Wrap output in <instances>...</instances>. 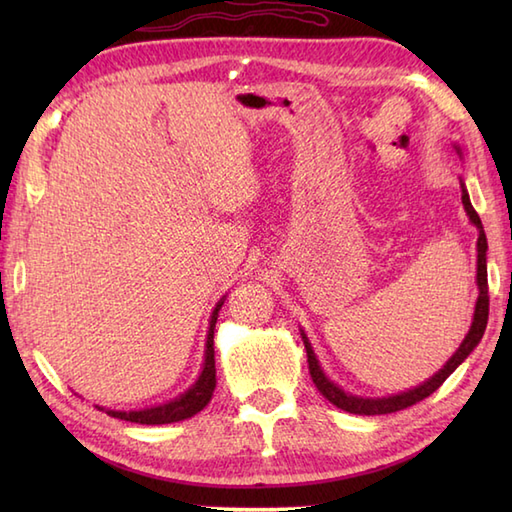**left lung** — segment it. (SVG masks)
Returning <instances> with one entry per match:
<instances>
[{
    "mask_svg": "<svg viewBox=\"0 0 512 512\" xmlns=\"http://www.w3.org/2000/svg\"><path fill=\"white\" fill-rule=\"evenodd\" d=\"M455 151L462 156V149L455 145ZM460 187H462V204H464V211L469 215V220L473 226H477V231H480V237H477V290H480V297H477L475 303V314H473V323H471V330L469 334L464 336L462 345L458 347V352H455L447 365H444L438 374H433L429 380H424L422 385L413 387L409 391H400V394L394 396H387V398H363V396H352L343 391L339 385H334L332 380L323 374V369L317 361V356H314L312 345L308 341L306 332L301 330V339L303 345H306V352H308V367H310V376H312V383L317 385V389L323 394V398H328L334 407H339L343 411H350V413H358V416H380V413H394L400 409H407L411 405H416V402L424 400L427 396H431L433 391H436L444 380H447L458 365L464 363V358L469 356L477 343L482 341L484 330H486V323H488V277H486V233H484V226L480 215L475 213L473 204L469 193H466L464 187V180L460 178Z\"/></svg>",
    "mask_w": 512,
    "mask_h": 512,
    "instance_id": "1",
    "label": "left lung"
}]
</instances>
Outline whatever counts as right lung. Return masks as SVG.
I'll list each match as a JSON object with an SVG mask.
<instances>
[{
    "label": "right lung",
    "mask_w": 512,
    "mask_h": 512,
    "mask_svg": "<svg viewBox=\"0 0 512 512\" xmlns=\"http://www.w3.org/2000/svg\"><path fill=\"white\" fill-rule=\"evenodd\" d=\"M224 299L217 301V306L211 314L209 321V334H206V350H204V365L198 380L180 394L178 398H173L165 405L158 407H149V409H140V411H116V409H103L107 416L112 418H121L127 422H138V424H169V422H180L187 420L195 413L202 411L213 396L215 389V350H213V332H215V323H217V312L224 306ZM101 409V407H99Z\"/></svg>",
    "instance_id": "right-lung-1"
}]
</instances>
